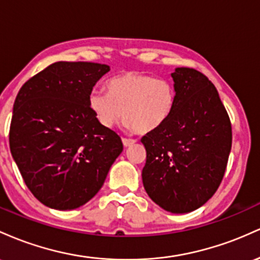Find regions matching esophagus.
Masks as SVG:
<instances>
[{
    "label": "esophagus",
    "mask_w": 260,
    "mask_h": 260,
    "mask_svg": "<svg viewBox=\"0 0 260 260\" xmlns=\"http://www.w3.org/2000/svg\"><path fill=\"white\" fill-rule=\"evenodd\" d=\"M135 140L133 139H122V145L125 146V147H129V146H133L134 144H135Z\"/></svg>",
    "instance_id": "esophagus-1"
}]
</instances>
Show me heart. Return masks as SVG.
<instances>
[{"label": "heart", "instance_id": "1", "mask_svg": "<svg viewBox=\"0 0 260 260\" xmlns=\"http://www.w3.org/2000/svg\"><path fill=\"white\" fill-rule=\"evenodd\" d=\"M107 91H92L88 104L99 124L112 129L124 115L125 126L139 134L161 127L177 102L174 84L140 72H124L107 82Z\"/></svg>", "mask_w": 260, "mask_h": 260}]
</instances>
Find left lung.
Instances as JSON below:
<instances>
[{
  "label": "left lung",
  "instance_id": "8db88e82",
  "mask_svg": "<svg viewBox=\"0 0 260 260\" xmlns=\"http://www.w3.org/2000/svg\"><path fill=\"white\" fill-rule=\"evenodd\" d=\"M173 113L147 133L142 183L146 193L172 214L199 209L217 190L229 161L232 129L216 87L205 75L177 67Z\"/></svg>",
  "mask_w": 260,
  "mask_h": 260
}]
</instances>
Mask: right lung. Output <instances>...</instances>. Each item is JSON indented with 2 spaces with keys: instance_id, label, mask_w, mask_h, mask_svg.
<instances>
[{
  "instance_id": "add662e5",
  "label": "right lung",
  "mask_w": 260,
  "mask_h": 260,
  "mask_svg": "<svg viewBox=\"0 0 260 260\" xmlns=\"http://www.w3.org/2000/svg\"><path fill=\"white\" fill-rule=\"evenodd\" d=\"M108 65L59 61L28 80L13 104L12 157L31 194L55 210L84 205L104 184L122 151L88 104Z\"/></svg>"
}]
</instances>
